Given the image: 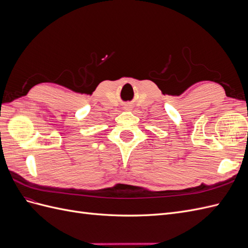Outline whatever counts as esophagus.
Listing matches in <instances>:
<instances>
[{
  "label": "esophagus",
  "mask_w": 248,
  "mask_h": 248,
  "mask_svg": "<svg viewBox=\"0 0 248 248\" xmlns=\"http://www.w3.org/2000/svg\"><path fill=\"white\" fill-rule=\"evenodd\" d=\"M124 108H125L126 110H129V109H131V107L129 106V104H127V106L124 107Z\"/></svg>",
  "instance_id": "1"
}]
</instances>
